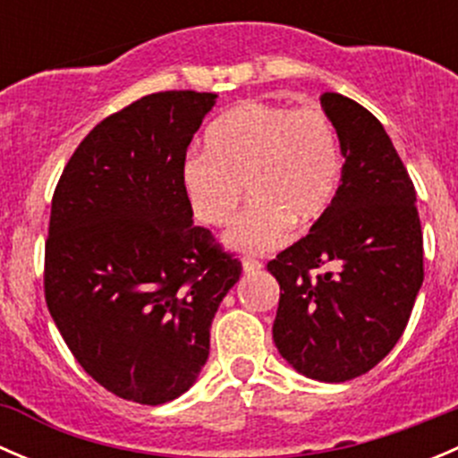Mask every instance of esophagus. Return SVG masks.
I'll use <instances>...</instances> for the list:
<instances>
[{"label": "esophagus", "instance_id": "obj_1", "mask_svg": "<svg viewBox=\"0 0 458 458\" xmlns=\"http://www.w3.org/2000/svg\"><path fill=\"white\" fill-rule=\"evenodd\" d=\"M242 267H243V272H246V275H255V272L263 270V263L257 261V259H243Z\"/></svg>", "mask_w": 458, "mask_h": 458}]
</instances>
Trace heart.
Masks as SVG:
<instances>
[{"instance_id":"obj_1","label":"heart","mask_w":458,"mask_h":458,"mask_svg":"<svg viewBox=\"0 0 458 458\" xmlns=\"http://www.w3.org/2000/svg\"><path fill=\"white\" fill-rule=\"evenodd\" d=\"M179 183L192 215L225 225L239 201L246 210L225 233V246L263 255L288 239L290 224L306 228L330 208L339 186L335 128L318 108L243 101L206 132V150H191Z\"/></svg>"}]
</instances>
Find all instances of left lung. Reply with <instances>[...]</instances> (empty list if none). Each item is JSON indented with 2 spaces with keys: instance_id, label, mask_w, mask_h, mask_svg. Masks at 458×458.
Here are the masks:
<instances>
[{
  "instance_id": "8db88e82",
  "label": "left lung",
  "mask_w": 458,
  "mask_h": 458,
  "mask_svg": "<svg viewBox=\"0 0 458 458\" xmlns=\"http://www.w3.org/2000/svg\"><path fill=\"white\" fill-rule=\"evenodd\" d=\"M321 108L345 159L341 186L310 233L267 263L281 288L272 339L299 374L341 383L403 335L423 284V234L412 179L381 122L339 92H323Z\"/></svg>"
}]
</instances>
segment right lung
<instances>
[{
	"label": "right lung",
	"mask_w": 458,
	"mask_h": 458,
	"mask_svg": "<svg viewBox=\"0 0 458 458\" xmlns=\"http://www.w3.org/2000/svg\"><path fill=\"white\" fill-rule=\"evenodd\" d=\"M216 95L141 97L97 123L50 208L44 290L77 363L122 399L182 396L210 352L242 263L195 225L179 165Z\"/></svg>",
	"instance_id": "add662e5"
}]
</instances>
